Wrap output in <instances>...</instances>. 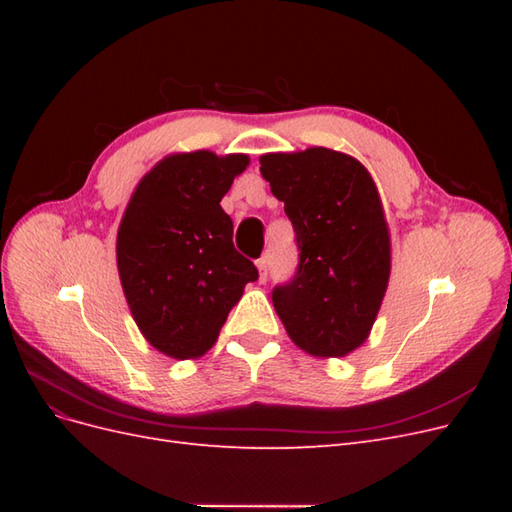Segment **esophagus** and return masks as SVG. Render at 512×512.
I'll return each instance as SVG.
<instances>
[{
    "label": "esophagus",
    "instance_id": "1",
    "mask_svg": "<svg viewBox=\"0 0 512 512\" xmlns=\"http://www.w3.org/2000/svg\"><path fill=\"white\" fill-rule=\"evenodd\" d=\"M256 269H258V282L265 284L267 282V275H269V260L267 256H262L256 260Z\"/></svg>",
    "mask_w": 512,
    "mask_h": 512
}]
</instances>
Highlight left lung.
I'll use <instances>...</instances> for the list:
<instances>
[{
    "mask_svg": "<svg viewBox=\"0 0 512 512\" xmlns=\"http://www.w3.org/2000/svg\"><path fill=\"white\" fill-rule=\"evenodd\" d=\"M260 173L297 232L299 269L273 307L301 350L339 359L365 344L391 277V232L369 170L309 147L260 156Z\"/></svg>",
    "mask_w": 512,
    "mask_h": 512,
    "instance_id": "8db88e82",
    "label": "left lung"
}]
</instances>
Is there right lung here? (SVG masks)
Wrapping results in <instances>:
<instances>
[{
  "label": "right lung",
  "mask_w": 512,
  "mask_h": 512,
  "mask_svg": "<svg viewBox=\"0 0 512 512\" xmlns=\"http://www.w3.org/2000/svg\"><path fill=\"white\" fill-rule=\"evenodd\" d=\"M245 153H170L138 181L117 230V269L136 327L177 361L203 356L258 271L220 207Z\"/></svg>",
  "instance_id": "right-lung-1"
}]
</instances>
